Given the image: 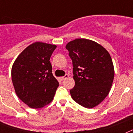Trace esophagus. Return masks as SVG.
Here are the masks:
<instances>
[{
    "label": "esophagus",
    "mask_w": 133,
    "mask_h": 133,
    "mask_svg": "<svg viewBox=\"0 0 133 133\" xmlns=\"http://www.w3.org/2000/svg\"><path fill=\"white\" fill-rule=\"evenodd\" d=\"M68 77H69V75H68V74H65V76H63V77H60L59 79H60V80H61V81H63V79H66V78H68Z\"/></svg>",
    "instance_id": "1"
}]
</instances>
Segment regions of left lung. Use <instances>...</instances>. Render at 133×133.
<instances>
[{
    "label": "left lung",
    "mask_w": 133,
    "mask_h": 133,
    "mask_svg": "<svg viewBox=\"0 0 133 133\" xmlns=\"http://www.w3.org/2000/svg\"><path fill=\"white\" fill-rule=\"evenodd\" d=\"M65 48L72 60L75 86L70 90L75 102L87 108L96 107L108 96L115 71L109 53L98 43L76 39Z\"/></svg>",
    "instance_id": "8db88e82"
}]
</instances>
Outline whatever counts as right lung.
Here are the masks:
<instances>
[{
	"mask_svg": "<svg viewBox=\"0 0 133 133\" xmlns=\"http://www.w3.org/2000/svg\"><path fill=\"white\" fill-rule=\"evenodd\" d=\"M56 47L55 45L34 43L14 62L11 77L16 94L31 108H42L50 103L59 86L49 61Z\"/></svg>",
	"mask_w": 133,
	"mask_h": 133,
	"instance_id": "add662e5",
	"label": "right lung"
}]
</instances>
